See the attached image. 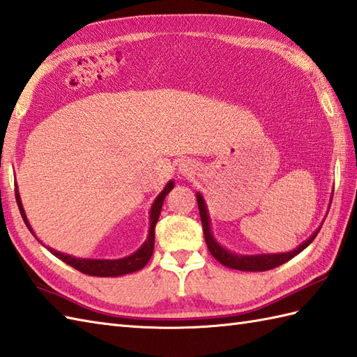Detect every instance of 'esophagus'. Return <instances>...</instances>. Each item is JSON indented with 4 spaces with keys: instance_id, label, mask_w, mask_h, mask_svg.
<instances>
[{
    "instance_id": "34e87169",
    "label": "esophagus",
    "mask_w": 357,
    "mask_h": 357,
    "mask_svg": "<svg viewBox=\"0 0 357 357\" xmlns=\"http://www.w3.org/2000/svg\"><path fill=\"white\" fill-rule=\"evenodd\" d=\"M197 171V165L192 160H183L178 165V174H181L183 177H189Z\"/></svg>"
}]
</instances>
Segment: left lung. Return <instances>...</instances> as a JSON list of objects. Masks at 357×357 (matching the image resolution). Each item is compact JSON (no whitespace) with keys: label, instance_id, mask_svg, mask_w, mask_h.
<instances>
[{"label":"left lung","instance_id":"obj_1","mask_svg":"<svg viewBox=\"0 0 357 357\" xmlns=\"http://www.w3.org/2000/svg\"><path fill=\"white\" fill-rule=\"evenodd\" d=\"M197 203H199V211H200V218H202V225H203L204 240H206V244H208V249L211 252V255L215 258L217 261H220V263L223 266L235 268V271L266 272V271H271V268L278 267L284 263H287V261H290L293 257H296L299 252H303L307 248V245L316 238V235H318V232L321 231V227L316 229V232H313L312 236H308V238L304 243H301L296 249H293L290 252L259 253V255H238V253L227 250L215 238H213L208 206H206V202H204L203 195L200 192H197Z\"/></svg>","mask_w":357,"mask_h":357}]
</instances>
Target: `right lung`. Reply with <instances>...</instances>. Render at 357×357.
Instances as JSON below:
<instances>
[{
    "instance_id": "add662e5",
    "label": "right lung",
    "mask_w": 357,
    "mask_h": 357,
    "mask_svg": "<svg viewBox=\"0 0 357 357\" xmlns=\"http://www.w3.org/2000/svg\"><path fill=\"white\" fill-rule=\"evenodd\" d=\"M174 188V180H169L166 186L163 188V191L155 197V200L151 206V211H149V231H148V236L145 243L140 245V248L132 252L131 255L128 257H123V258H117V259H96V258H76L73 255H67L64 252H58L52 248H47V245L41 241L38 240L36 234L33 232V229H31L27 215H26V211L22 208V202H21V197L18 192V185L15 183V197H17V203H18V208L21 212V217L24 220V223L29 227V231L33 234L35 238L41 243L43 245H45L47 249H49L54 257L59 258L67 263L68 266L75 267L76 271L82 272L85 275H91V276H121V275H126V273H132V272H137L140 268H144L148 261L151 259L153 257V250H154V229L155 225L158 221V217H160V211H162V206L165 202V197L168 195Z\"/></svg>"
}]
</instances>
